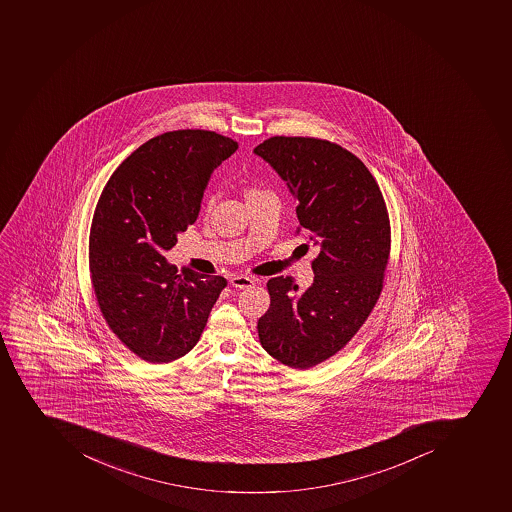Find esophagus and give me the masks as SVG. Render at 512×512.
<instances>
[{
    "mask_svg": "<svg viewBox=\"0 0 512 512\" xmlns=\"http://www.w3.org/2000/svg\"><path fill=\"white\" fill-rule=\"evenodd\" d=\"M231 284H233L234 288L249 289L254 286L255 281L249 278V276H233V278H231Z\"/></svg>",
    "mask_w": 512,
    "mask_h": 512,
    "instance_id": "obj_1",
    "label": "esophagus"
}]
</instances>
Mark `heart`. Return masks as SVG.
<instances>
[{
	"mask_svg": "<svg viewBox=\"0 0 512 512\" xmlns=\"http://www.w3.org/2000/svg\"><path fill=\"white\" fill-rule=\"evenodd\" d=\"M216 195L215 194H208L207 199H205V208L207 210H210V208L213 207V203H215Z\"/></svg>",
	"mask_w": 512,
	"mask_h": 512,
	"instance_id": "obj_1",
	"label": "heart"
}]
</instances>
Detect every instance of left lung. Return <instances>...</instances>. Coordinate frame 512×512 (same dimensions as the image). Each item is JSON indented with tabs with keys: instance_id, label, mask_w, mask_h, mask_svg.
Returning <instances> with one entry per match:
<instances>
[{
	"instance_id": "left-lung-1",
	"label": "left lung",
	"mask_w": 512,
	"mask_h": 512,
	"mask_svg": "<svg viewBox=\"0 0 512 512\" xmlns=\"http://www.w3.org/2000/svg\"><path fill=\"white\" fill-rule=\"evenodd\" d=\"M288 182L304 229L320 252L307 291L289 276L267 283L270 309L258 320L263 349L288 367L312 368L333 357L378 302L391 249L380 187L341 145L315 137L275 136L254 148Z\"/></svg>"
}]
</instances>
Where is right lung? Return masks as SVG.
I'll list each match as a JSON object with an SVG mask.
<instances>
[{"instance_id":"add662e5","label":"right lung","mask_w":512,"mask_h":512,"mask_svg":"<svg viewBox=\"0 0 512 512\" xmlns=\"http://www.w3.org/2000/svg\"><path fill=\"white\" fill-rule=\"evenodd\" d=\"M236 150L213 131L165 132L129 155L98 199L92 288L110 330L145 362L168 364L191 351L228 284L186 268L179 275L163 252L195 223L208 179Z\"/></svg>"}]
</instances>
